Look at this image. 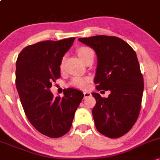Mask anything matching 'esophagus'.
<instances>
[{
	"instance_id": "34e87169",
	"label": "esophagus",
	"mask_w": 160,
	"mask_h": 160,
	"mask_svg": "<svg viewBox=\"0 0 160 160\" xmlns=\"http://www.w3.org/2000/svg\"><path fill=\"white\" fill-rule=\"evenodd\" d=\"M83 94H84V98H88V97L91 96V93L88 92V91H84Z\"/></svg>"
}]
</instances>
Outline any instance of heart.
Masks as SVG:
<instances>
[{"label":"heart","mask_w":160,"mask_h":160,"mask_svg":"<svg viewBox=\"0 0 160 160\" xmlns=\"http://www.w3.org/2000/svg\"><path fill=\"white\" fill-rule=\"evenodd\" d=\"M77 53L79 56V57L82 60L85 62L86 59L89 57L91 55L94 54V51L92 49L88 48V47H81V48L77 49ZM65 57H62L61 59L60 62V70H62L64 69V66H65ZM90 82V78L88 77H84L80 76V75H77V76H74L72 80L69 82V85L71 86H73L75 88H87L88 85Z\"/></svg>","instance_id":"obj_1"}]
</instances>
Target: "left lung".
<instances>
[{
	"instance_id": "8db88e82",
	"label": "left lung",
	"mask_w": 160,
	"mask_h": 160,
	"mask_svg": "<svg viewBox=\"0 0 160 160\" xmlns=\"http://www.w3.org/2000/svg\"><path fill=\"white\" fill-rule=\"evenodd\" d=\"M78 41L92 48L98 56L96 89L110 91L107 98L92 93L97 130L110 138L122 137L133 127L141 107L143 78L135 51L116 36L96 35Z\"/></svg>"
}]
</instances>
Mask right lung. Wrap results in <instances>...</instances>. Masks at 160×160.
Listing matches in <instances>:
<instances>
[{"instance_id":"right-lung-1","label":"right lung","mask_w":160,"mask_h":160,"mask_svg":"<svg viewBox=\"0 0 160 160\" xmlns=\"http://www.w3.org/2000/svg\"><path fill=\"white\" fill-rule=\"evenodd\" d=\"M75 38L44 41L26 47L16 62V86L27 118L37 131L60 138L70 129L84 94L74 88L54 98L52 83L60 77V62Z\"/></svg>"}]
</instances>
